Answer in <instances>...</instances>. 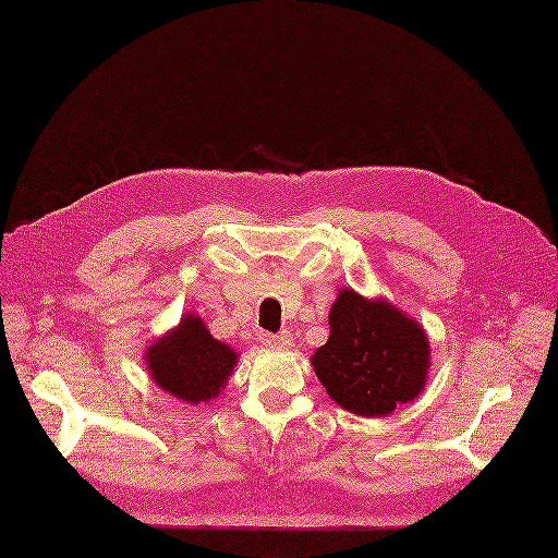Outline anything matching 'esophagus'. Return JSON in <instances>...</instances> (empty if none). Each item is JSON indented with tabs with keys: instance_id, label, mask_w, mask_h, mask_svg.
<instances>
[{
	"instance_id": "esophagus-1",
	"label": "esophagus",
	"mask_w": 558,
	"mask_h": 558,
	"mask_svg": "<svg viewBox=\"0 0 558 558\" xmlns=\"http://www.w3.org/2000/svg\"><path fill=\"white\" fill-rule=\"evenodd\" d=\"M264 342H266L268 347L284 349V347H290V344H292V336H290V331H282V333H276V336H266V338H264Z\"/></svg>"
}]
</instances>
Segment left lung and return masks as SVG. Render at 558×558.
Here are the masks:
<instances>
[{"instance_id": "1", "label": "left lung", "mask_w": 558, "mask_h": 558, "mask_svg": "<svg viewBox=\"0 0 558 558\" xmlns=\"http://www.w3.org/2000/svg\"><path fill=\"white\" fill-rule=\"evenodd\" d=\"M326 344L311 356L328 398L356 416H388L418 398L427 381L425 328L384 296L352 287L338 292L328 313Z\"/></svg>"}]
</instances>
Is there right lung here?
<instances>
[{"label":"right lung","mask_w":558,"mask_h":558,"mask_svg":"<svg viewBox=\"0 0 558 558\" xmlns=\"http://www.w3.org/2000/svg\"><path fill=\"white\" fill-rule=\"evenodd\" d=\"M236 363V349L216 340L193 313H185L174 328L144 349V365L154 384L189 404L216 400Z\"/></svg>","instance_id":"add662e5"}]
</instances>
